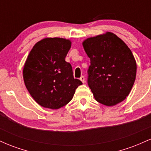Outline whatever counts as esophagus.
Instances as JSON below:
<instances>
[{
    "mask_svg": "<svg viewBox=\"0 0 151 151\" xmlns=\"http://www.w3.org/2000/svg\"><path fill=\"white\" fill-rule=\"evenodd\" d=\"M80 80L82 81L83 83L85 82V77H84V76H81V77H80Z\"/></svg>",
    "mask_w": 151,
    "mask_h": 151,
    "instance_id": "34e87169",
    "label": "esophagus"
}]
</instances>
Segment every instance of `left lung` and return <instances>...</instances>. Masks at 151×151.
Listing matches in <instances>:
<instances>
[{"label":"left lung","instance_id":"1","mask_svg":"<svg viewBox=\"0 0 151 151\" xmlns=\"http://www.w3.org/2000/svg\"><path fill=\"white\" fill-rule=\"evenodd\" d=\"M91 65L87 83L95 99L111 106L129 94L136 75V63L125 42L111 32L86 39L83 42Z\"/></svg>","mask_w":151,"mask_h":151}]
</instances>
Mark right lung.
Segmentation results:
<instances>
[{
	"label": "right lung",
	"mask_w": 151,
	"mask_h": 151,
	"mask_svg": "<svg viewBox=\"0 0 151 151\" xmlns=\"http://www.w3.org/2000/svg\"><path fill=\"white\" fill-rule=\"evenodd\" d=\"M69 40L45 38L31 50L23 68L26 88L38 104L58 109L70 102L82 82L74 79L72 65L65 61Z\"/></svg>",
	"instance_id": "obj_1"
}]
</instances>
